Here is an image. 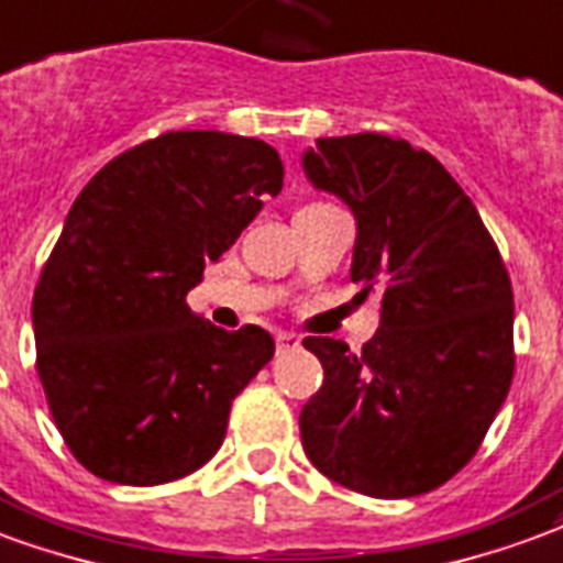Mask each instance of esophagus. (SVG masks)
<instances>
[{
  "label": "esophagus",
  "mask_w": 563,
  "mask_h": 563,
  "mask_svg": "<svg viewBox=\"0 0 563 563\" xmlns=\"http://www.w3.org/2000/svg\"><path fill=\"white\" fill-rule=\"evenodd\" d=\"M276 346H278V353H287V350H297V346H299V335H294V332H278V335H276Z\"/></svg>",
  "instance_id": "34e87169"
}]
</instances>
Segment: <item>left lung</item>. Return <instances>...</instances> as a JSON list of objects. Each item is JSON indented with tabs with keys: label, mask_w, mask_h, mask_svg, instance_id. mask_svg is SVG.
<instances>
[{
	"label": "left lung",
	"mask_w": 563,
	"mask_h": 563,
	"mask_svg": "<svg viewBox=\"0 0 563 563\" xmlns=\"http://www.w3.org/2000/svg\"><path fill=\"white\" fill-rule=\"evenodd\" d=\"M302 166L350 205V276L358 297L383 299L362 353L335 338L302 341L323 365V386L299 416L302 448L362 496L430 493L475 457L514 379L505 261L457 180L404 139H317Z\"/></svg>",
	"instance_id": "left-lung-1"
}]
</instances>
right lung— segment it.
I'll return each mask as SVG.
<instances>
[{
    "label": "right lung",
    "mask_w": 563,
    "mask_h": 563,
    "mask_svg": "<svg viewBox=\"0 0 563 563\" xmlns=\"http://www.w3.org/2000/svg\"><path fill=\"white\" fill-rule=\"evenodd\" d=\"M282 180L261 139L172 130L79 192L37 278L32 327L53 421L91 475L156 487L219 451L234 397L276 344L252 323H207L186 294Z\"/></svg>",
    "instance_id": "obj_1"
}]
</instances>
